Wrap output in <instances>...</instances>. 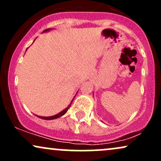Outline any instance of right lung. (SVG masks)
I'll return each instance as SVG.
<instances>
[{
  "label": "right lung",
  "mask_w": 161,
  "mask_h": 161,
  "mask_svg": "<svg viewBox=\"0 0 161 161\" xmlns=\"http://www.w3.org/2000/svg\"><path fill=\"white\" fill-rule=\"evenodd\" d=\"M49 30H51V29H45V30L43 32H48ZM73 99H74V98H73ZM73 99L72 100L71 103H70L69 105V106L67 107V108H66V109H64V110H63V111L60 112V113H59V114H56V115H54V116H38V117L41 118V119H46V120H51V119H57V118H58V117H60V116H62L63 115H64V114H65L67 112L68 109H69V108H70V106H71V104H72V102H73Z\"/></svg>",
  "instance_id": "add662e5"
}]
</instances>
